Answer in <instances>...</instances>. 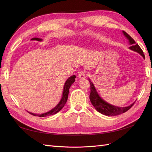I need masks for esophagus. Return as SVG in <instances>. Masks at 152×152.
<instances>
[{"instance_id": "1", "label": "esophagus", "mask_w": 152, "mask_h": 152, "mask_svg": "<svg viewBox=\"0 0 152 152\" xmlns=\"http://www.w3.org/2000/svg\"><path fill=\"white\" fill-rule=\"evenodd\" d=\"M86 73L84 72H80L78 73V77H79V79H85L86 78Z\"/></svg>"}]
</instances>
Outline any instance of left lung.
<instances>
[{"label":"left lung","instance_id":"obj_1","mask_svg":"<svg viewBox=\"0 0 152 152\" xmlns=\"http://www.w3.org/2000/svg\"><path fill=\"white\" fill-rule=\"evenodd\" d=\"M122 33L126 37V39L129 40V43L131 46L129 47V49L135 51L137 53H139L141 56L145 59V54H143L141 48L139 46L138 44H137L134 40L133 39L130 35H129L126 31H122ZM89 81L90 82L91 84V93L89 95V99L91 102L94 106L95 109L99 113L107 116H115L121 115L124 112H127V110H129L132 105L134 104L135 102L132 103L131 105L128 106V107H117V106H114L111 104L105 102L104 99H103L100 97L98 94L97 91H96L94 84L89 79Z\"/></svg>","mask_w":152,"mask_h":152}]
</instances>
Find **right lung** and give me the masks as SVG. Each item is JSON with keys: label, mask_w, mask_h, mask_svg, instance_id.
Returning <instances> with one entry per match:
<instances>
[{"label": "right lung", "mask_w": 152, "mask_h": 152, "mask_svg": "<svg viewBox=\"0 0 152 152\" xmlns=\"http://www.w3.org/2000/svg\"><path fill=\"white\" fill-rule=\"evenodd\" d=\"M31 40H37V41H39V42H41V41H42V39L35 37V38L31 39ZM75 78H76L75 75H72L71 77H69L68 79L66 80V81L65 83V85H64L62 97L61 98V100L59 101V102L58 103V104L56 106V107L53 108L52 110H49V112H48L46 113H41V114H37V113H31V112H28V113H30L31 115H32L37 116L39 117H44L53 115H54V114L57 113L58 112H59L63 108V107L65 106V104L66 103V101L68 99V93H69V89H70V87L72 85V84L74 83V82L75 80Z\"/></svg>", "instance_id": "add662e5"}]
</instances>
